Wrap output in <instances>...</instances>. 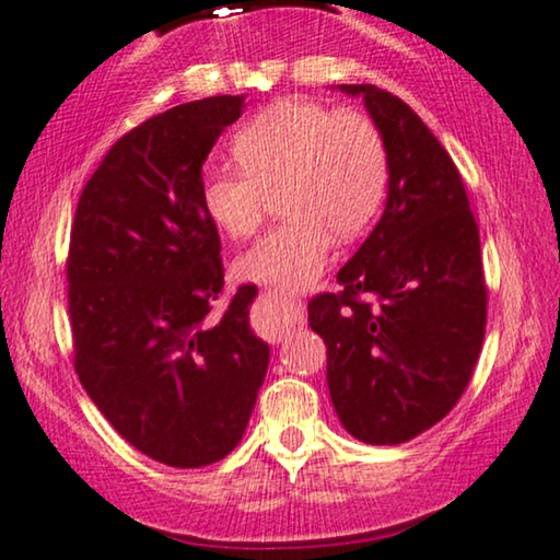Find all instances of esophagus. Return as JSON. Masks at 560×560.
<instances>
[{"mask_svg":"<svg viewBox=\"0 0 560 560\" xmlns=\"http://www.w3.org/2000/svg\"><path fill=\"white\" fill-rule=\"evenodd\" d=\"M268 302H271V315H273L271 328L276 332H284L289 328H294V325H302L304 320L302 300H296V296L284 294V292H268Z\"/></svg>","mask_w":560,"mask_h":560,"instance_id":"1","label":"esophagus"}]
</instances>
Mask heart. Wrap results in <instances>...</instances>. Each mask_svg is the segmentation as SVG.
Instances as JSON below:
<instances>
[{"label":"heart","instance_id":"b5f03b06","mask_svg":"<svg viewBox=\"0 0 560 560\" xmlns=\"http://www.w3.org/2000/svg\"><path fill=\"white\" fill-rule=\"evenodd\" d=\"M240 167H209L201 207L230 240L256 235L268 196L281 190L287 224L235 264L245 281L289 292L313 287L328 266L332 235L351 240L377 214L387 188L385 139L357 110L302 101L273 103L232 137Z\"/></svg>","mask_w":560,"mask_h":560}]
</instances>
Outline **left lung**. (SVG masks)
<instances>
[{"mask_svg":"<svg viewBox=\"0 0 560 560\" xmlns=\"http://www.w3.org/2000/svg\"><path fill=\"white\" fill-rule=\"evenodd\" d=\"M362 97L387 150V203L338 271L336 294L307 304L328 346V390L343 429L366 444H402L455 408L480 357L486 279L478 224L455 162L400 97Z\"/></svg>","mask_w":560,"mask_h":560,"instance_id":"left-lung-1","label":"left lung"}]
</instances>
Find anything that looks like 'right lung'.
Here are the masks:
<instances>
[{
	"label": "right lung",
	"instance_id": "1",
	"mask_svg": "<svg viewBox=\"0 0 560 560\" xmlns=\"http://www.w3.org/2000/svg\"><path fill=\"white\" fill-rule=\"evenodd\" d=\"M243 95L175 105L121 137L84 186L67 258L74 370L110 427L170 468H203L245 434L268 370L256 289L222 313L219 232L201 167Z\"/></svg>",
	"mask_w": 560,
	"mask_h": 560
}]
</instances>
